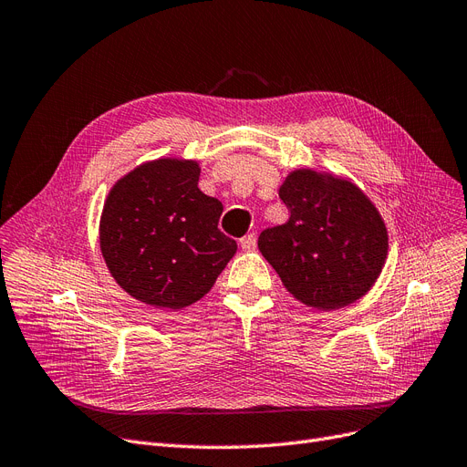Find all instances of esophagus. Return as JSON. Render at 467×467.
<instances>
[{
  "label": "esophagus",
  "instance_id": "1",
  "mask_svg": "<svg viewBox=\"0 0 467 467\" xmlns=\"http://www.w3.org/2000/svg\"><path fill=\"white\" fill-rule=\"evenodd\" d=\"M240 248H243L244 252L255 250V234L250 233V234H246L244 238H240Z\"/></svg>",
  "mask_w": 467,
  "mask_h": 467
}]
</instances>
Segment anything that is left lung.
<instances>
[{"label": "left lung", "instance_id": "8db88e82", "mask_svg": "<svg viewBox=\"0 0 467 467\" xmlns=\"http://www.w3.org/2000/svg\"><path fill=\"white\" fill-rule=\"evenodd\" d=\"M286 223L257 248L298 302L331 312L366 296L389 254V231L369 196L350 179L300 167L279 188Z\"/></svg>", "mask_w": 467, "mask_h": 467}]
</instances>
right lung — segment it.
<instances>
[{"instance_id": "1", "label": "right lung", "mask_w": 467, "mask_h": 467, "mask_svg": "<svg viewBox=\"0 0 467 467\" xmlns=\"http://www.w3.org/2000/svg\"><path fill=\"white\" fill-rule=\"evenodd\" d=\"M196 160L144 161L109 190L99 250L111 277L134 300L181 309L203 298L236 254L217 223L223 203L198 188Z\"/></svg>"}]
</instances>
